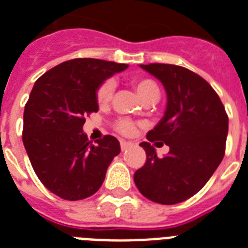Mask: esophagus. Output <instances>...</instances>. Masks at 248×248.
<instances>
[{
	"instance_id": "34e87169",
	"label": "esophagus",
	"mask_w": 248,
	"mask_h": 248,
	"mask_svg": "<svg viewBox=\"0 0 248 248\" xmlns=\"http://www.w3.org/2000/svg\"><path fill=\"white\" fill-rule=\"evenodd\" d=\"M132 144L128 143V141H124V140H121V149L122 151H126V149H128V148L131 147Z\"/></svg>"
}]
</instances>
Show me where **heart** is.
<instances>
[{"mask_svg":"<svg viewBox=\"0 0 248 248\" xmlns=\"http://www.w3.org/2000/svg\"><path fill=\"white\" fill-rule=\"evenodd\" d=\"M136 93L141 100H157L159 97L158 85L151 78H135L132 81ZM114 91V83L112 79H107L96 90V101L99 105H105L110 101ZM114 128L122 135H131L135 131V124L130 120L121 118L114 124Z\"/></svg>","mask_w":248,"mask_h":248,"instance_id":"1","label":"heart"}]
</instances>
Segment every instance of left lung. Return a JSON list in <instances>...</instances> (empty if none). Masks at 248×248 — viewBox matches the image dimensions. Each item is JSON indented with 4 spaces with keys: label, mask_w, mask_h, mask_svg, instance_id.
<instances>
[{
    "label": "left lung",
    "mask_w": 248,
    "mask_h": 248,
    "mask_svg": "<svg viewBox=\"0 0 248 248\" xmlns=\"http://www.w3.org/2000/svg\"><path fill=\"white\" fill-rule=\"evenodd\" d=\"M140 67L163 83L167 108L163 118L140 144L147 161L134 173L145 198L161 204L188 200L203 188L225 155L228 114L211 85L194 72L173 64ZM159 140L170 147L159 159L150 143Z\"/></svg>",
    "instance_id": "obj_1"
}]
</instances>
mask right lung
<instances>
[{"instance_id":"right-lung-1","label":"right lung","mask_w":248,"mask_h":248,"mask_svg":"<svg viewBox=\"0 0 248 248\" xmlns=\"http://www.w3.org/2000/svg\"><path fill=\"white\" fill-rule=\"evenodd\" d=\"M127 64L78 58L37 79L24 108L23 143L34 172L51 193L67 201L99 190L120 141L105 135L93 145L82 132L86 116L97 112L96 90Z\"/></svg>"}]
</instances>
